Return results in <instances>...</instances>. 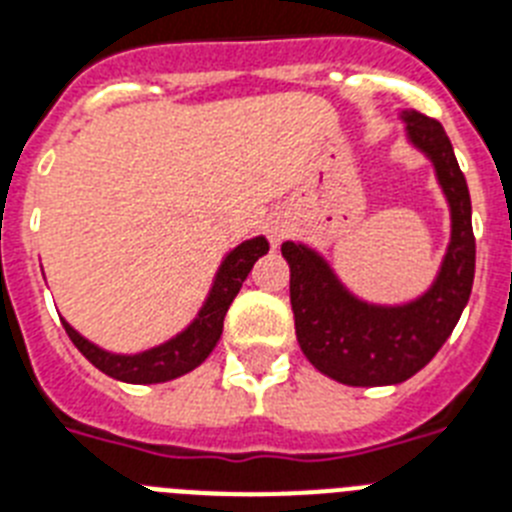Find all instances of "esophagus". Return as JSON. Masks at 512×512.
Returning a JSON list of instances; mask_svg holds the SVG:
<instances>
[{"mask_svg":"<svg viewBox=\"0 0 512 512\" xmlns=\"http://www.w3.org/2000/svg\"><path fill=\"white\" fill-rule=\"evenodd\" d=\"M265 231H268V239L270 244H281L289 234V223L283 216H270L268 223H265Z\"/></svg>","mask_w":512,"mask_h":512,"instance_id":"esophagus-1","label":"esophagus"}]
</instances>
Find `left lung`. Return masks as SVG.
I'll list each match as a JSON object with an SVG mask.
<instances>
[{"label":"left lung","instance_id":"1","mask_svg":"<svg viewBox=\"0 0 512 512\" xmlns=\"http://www.w3.org/2000/svg\"><path fill=\"white\" fill-rule=\"evenodd\" d=\"M406 135L432 161L442 195L450 205V244L435 283L406 304H369L351 294L328 260L299 242H283L291 268V309L296 341L304 356L343 385H398L432 362L453 333L471 296L476 242L471 197L453 145L437 119L403 111Z\"/></svg>","mask_w":512,"mask_h":512}]
</instances>
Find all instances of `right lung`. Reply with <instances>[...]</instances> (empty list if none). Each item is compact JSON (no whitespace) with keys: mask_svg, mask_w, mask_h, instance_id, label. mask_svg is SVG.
I'll return each mask as SVG.
<instances>
[{"mask_svg":"<svg viewBox=\"0 0 512 512\" xmlns=\"http://www.w3.org/2000/svg\"><path fill=\"white\" fill-rule=\"evenodd\" d=\"M270 249L265 236L247 239L239 247H234L229 255L223 257L221 268H218L213 286L208 291V299L200 307L195 320L169 338L161 346H153L140 354H111V351L98 349L96 343H90L72 328L70 322L62 320L64 330L70 341L75 343L80 354L88 359L93 367H98L103 375L114 377V380L132 382V385H153V382H169L174 377H182L192 372L195 367L205 362L210 351L216 349L218 338L223 333V317L229 312L234 296L242 289L244 278L249 276L252 265L260 260Z\"/></svg>","mask_w":512,"mask_h":512,"instance_id":"1","label":"right lung"}]
</instances>
